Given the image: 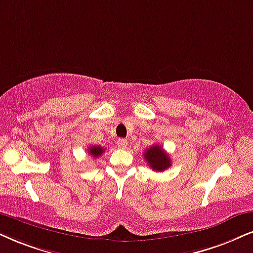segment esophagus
Returning a JSON list of instances; mask_svg holds the SVG:
<instances>
[{
  "instance_id": "34e87169",
  "label": "esophagus",
  "mask_w": 253,
  "mask_h": 253,
  "mask_svg": "<svg viewBox=\"0 0 253 253\" xmlns=\"http://www.w3.org/2000/svg\"><path fill=\"white\" fill-rule=\"evenodd\" d=\"M127 146H128V141H127L126 139L118 140V147H120V148H126Z\"/></svg>"
}]
</instances>
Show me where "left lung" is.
I'll return each mask as SVG.
<instances>
[{
	"label": "left lung",
	"mask_w": 253,
	"mask_h": 253,
	"mask_svg": "<svg viewBox=\"0 0 253 253\" xmlns=\"http://www.w3.org/2000/svg\"><path fill=\"white\" fill-rule=\"evenodd\" d=\"M143 156L149 167L155 171H164L171 166L169 155L159 145L150 146L148 149H146Z\"/></svg>",
	"instance_id": "left-lung-1"
}]
</instances>
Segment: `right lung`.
Segmentation results:
<instances>
[{"instance_id":"add662e5","label":"right lung","mask_w":253,"mask_h":253,"mask_svg":"<svg viewBox=\"0 0 253 253\" xmlns=\"http://www.w3.org/2000/svg\"><path fill=\"white\" fill-rule=\"evenodd\" d=\"M105 152V148L100 146H91L88 148V153L89 155L93 156V158H99L100 155H103V153Z\"/></svg>"}]
</instances>
